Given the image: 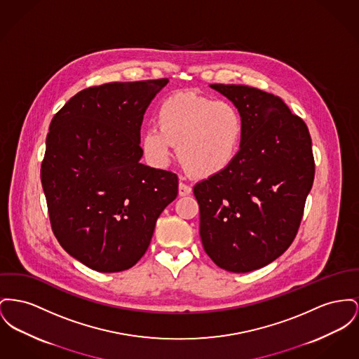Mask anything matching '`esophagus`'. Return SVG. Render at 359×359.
<instances>
[{
	"mask_svg": "<svg viewBox=\"0 0 359 359\" xmlns=\"http://www.w3.org/2000/svg\"><path fill=\"white\" fill-rule=\"evenodd\" d=\"M191 191H192V189H191L190 184H187L183 179H180V183H179V195H180V196L190 195Z\"/></svg>",
	"mask_w": 359,
	"mask_h": 359,
	"instance_id": "34e87169",
	"label": "esophagus"
}]
</instances>
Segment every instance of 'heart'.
<instances>
[{"label":"heart","instance_id":"heart-1","mask_svg":"<svg viewBox=\"0 0 359 359\" xmlns=\"http://www.w3.org/2000/svg\"><path fill=\"white\" fill-rule=\"evenodd\" d=\"M158 126H148L141 148L154 165L168 164L175 145L184 169L208 179L229 168L241 147L244 123L229 102L214 100L195 92L167 97L157 111Z\"/></svg>","mask_w":359,"mask_h":359}]
</instances>
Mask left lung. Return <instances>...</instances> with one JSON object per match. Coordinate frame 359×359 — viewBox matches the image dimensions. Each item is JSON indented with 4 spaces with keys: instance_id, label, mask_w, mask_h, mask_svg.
<instances>
[{
    "instance_id": "left-lung-1",
    "label": "left lung",
    "mask_w": 359,
    "mask_h": 359,
    "mask_svg": "<svg viewBox=\"0 0 359 359\" xmlns=\"http://www.w3.org/2000/svg\"><path fill=\"white\" fill-rule=\"evenodd\" d=\"M210 88L240 111L244 133L232 165L194 186L199 234L218 267L250 273L294 240L315 179L312 140L280 97L247 85Z\"/></svg>"
}]
</instances>
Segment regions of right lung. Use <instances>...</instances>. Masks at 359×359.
Returning a JSON list of instances; mask_svg holds the SVG:
<instances>
[{"mask_svg":"<svg viewBox=\"0 0 359 359\" xmlns=\"http://www.w3.org/2000/svg\"><path fill=\"white\" fill-rule=\"evenodd\" d=\"M168 79L79 92L53 118L41 179L53 232L99 273L131 269L177 196V176L140 163L141 125Z\"/></svg>","mask_w":359,"mask_h":359,"instance_id":"obj_1","label":"right lung"}]
</instances>
